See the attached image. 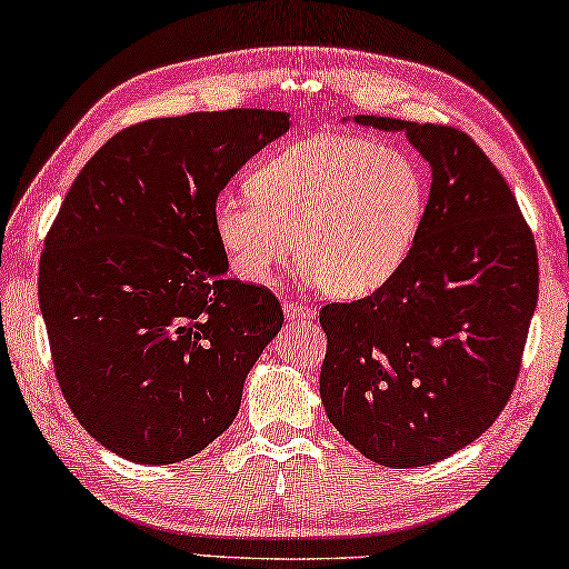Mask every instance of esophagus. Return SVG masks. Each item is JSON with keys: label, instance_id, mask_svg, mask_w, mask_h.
I'll use <instances>...</instances> for the list:
<instances>
[{"label": "esophagus", "instance_id": "1", "mask_svg": "<svg viewBox=\"0 0 569 569\" xmlns=\"http://www.w3.org/2000/svg\"><path fill=\"white\" fill-rule=\"evenodd\" d=\"M283 316H286L288 320H293V323H311V320L316 318V311H313V308L303 306V303L286 301V303H283Z\"/></svg>", "mask_w": 569, "mask_h": 569}]
</instances>
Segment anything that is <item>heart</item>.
<instances>
[{
	"instance_id": "obj_1",
	"label": "heart",
	"mask_w": 569,
	"mask_h": 569,
	"mask_svg": "<svg viewBox=\"0 0 569 569\" xmlns=\"http://www.w3.org/2000/svg\"><path fill=\"white\" fill-rule=\"evenodd\" d=\"M221 196L213 229L233 273L268 286L298 256L330 296L376 293L408 261L426 216V181L408 153L323 133L278 151Z\"/></svg>"
}]
</instances>
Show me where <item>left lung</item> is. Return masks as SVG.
Listing matches in <instances>:
<instances>
[{
    "label": "left lung",
    "mask_w": 569,
    "mask_h": 569,
    "mask_svg": "<svg viewBox=\"0 0 569 569\" xmlns=\"http://www.w3.org/2000/svg\"><path fill=\"white\" fill-rule=\"evenodd\" d=\"M353 119L406 131L432 183L396 278L320 311V400L368 460L422 468L470 446L508 402L537 306V249L508 181L468 133Z\"/></svg>",
    "instance_id": "left-lung-1"
}]
</instances>
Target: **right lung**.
Here are the masks:
<instances>
[{"label":"right lung","instance_id":"right-lung-1","mask_svg":"<svg viewBox=\"0 0 569 569\" xmlns=\"http://www.w3.org/2000/svg\"><path fill=\"white\" fill-rule=\"evenodd\" d=\"M286 111L229 109L119 131L71 183L39 261L61 396L91 438L139 465L201 452L283 326L263 286L226 278L213 209Z\"/></svg>","mask_w":569,"mask_h":569}]
</instances>
